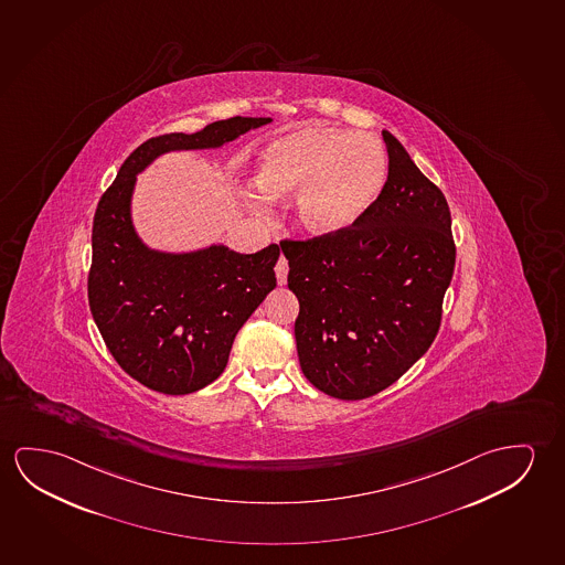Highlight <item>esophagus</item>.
Instances as JSON below:
<instances>
[{
    "mask_svg": "<svg viewBox=\"0 0 565 565\" xmlns=\"http://www.w3.org/2000/svg\"><path fill=\"white\" fill-rule=\"evenodd\" d=\"M287 271H289V264H287L286 256H279L278 264H276V278H278L279 286H286Z\"/></svg>",
    "mask_w": 565,
    "mask_h": 565,
    "instance_id": "esophagus-1",
    "label": "esophagus"
}]
</instances>
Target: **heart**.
Wrapping results in <instances>:
<instances>
[{
    "label": "heart",
    "mask_w": 565,
    "mask_h": 565,
    "mask_svg": "<svg viewBox=\"0 0 565 565\" xmlns=\"http://www.w3.org/2000/svg\"><path fill=\"white\" fill-rule=\"evenodd\" d=\"M387 172V152L374 135L315 127L268 142L256 162L254 188L268 201L297 195V228L329 241L370 213Z\"/></svg>",
    "instance_id": "1"
}]
</instances>
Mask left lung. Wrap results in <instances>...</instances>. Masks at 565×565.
I'll return each mask as SVG.
<instances>
[{
    "label": "left lung",
    "instance_id": "obj_1",
    "mask_svg": "<svg viewBox=\"0 0 565 565\" xmlns=\"http://www.w3.org/2000/svg\"><path fill=\"white\" fill-rule=\"evenodd\" d=\"M382 135L390 172L370 213L347 235L281 243L299 299V364L337 399L372 397L425 354L456 264L443 191L390 130Z\"/></svg>",
    "mask_w": 565,
    "mask_h": 565
}]
</instances>
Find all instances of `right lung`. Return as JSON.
I'll return each mask as SVG.
<instances>
[{
	"label": "right lung",
	"mask_w": 565,
	"mask_h": 565,
	"mask_svg": "<svg viewBox=\"0 0 565 565\" xmlns=\"http://www.w3.org/2000/svg\"><path fill=\"white\" fill-rule=\"evenodd\" d=\"M268 122L269 117H231L193 135L148 139L130 152L97 203L89 309L117 364L148 390L185 395L223 374L236 332L276 287L279 246L256 254L223 244L183 254L148 248L130 218L137 174L166 152L223 147Z\"/></svg>",
	"instance_id": "right-lung-1"
}]
</instances>
